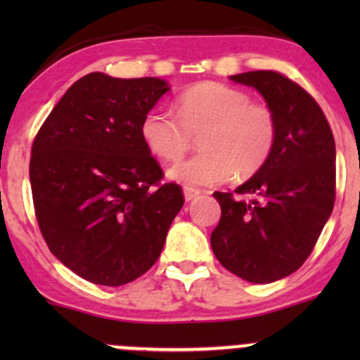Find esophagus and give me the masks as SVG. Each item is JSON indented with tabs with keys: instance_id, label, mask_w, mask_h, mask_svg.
<instances>
[{
	"instance_id": "obj_1",
	"label": "esophagus",
	"mask_w": 360,
	"mask_h": 360,
	"mask_svg": "<svg viewBox=\"0 0 360 360\" xmlns=\"http://www.w3.org/2000/svg\"><path fill=\"white\" fill-rule=\"evenodd\" d=\"M200 193L202 191L197 190V188H188V186L184 188V198H186V202L195 200V198H197Z\"/></svg>"
}]
</instances>
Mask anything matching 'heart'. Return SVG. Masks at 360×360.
I'll use <instances>...</instances> for the list:
<instances>
[{
    "label": "heart",
    "instance_id": "heart-1",
    "mask_svg": "<svg viewBox=\"0 0 360 360\" xmlns=\"http://www.w3.org/2000/svg\"><path fill=\"white\" fill-rule=\"evenodd\" d=\"M179 116L151 110L141 123V136L158 158L183 157L200 137L202 153L181 160L169 169L170 179L186 186L224 183L235 172L250 177L274 155L278 120L266 103H252L244 90L203 82L177 99Z\"/></svg>",
    "mask_w": 360,
    "mask_h": 360
}]
</instances>
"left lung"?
Returning a JSON list of instances; mask_svg holds the SVG:
<instances>
[{
    "label": "left lung",
    "instance_id": "obj_1",
    "mask_svg": "<svg viewBox=\"0 0 360 360\" xmlns=\"http://www.w3.org/2000/svg\"><path fill=\"white\" fill-rule=\"evenodd\" d=\"M254 86L278 120L266 165L235 193L216 191L219 224L210 235L217 261L254 284L294 274L317 244L336 198V146L317 101L277 71L230 76Z\"/></svg>",
    "mask_w": 360,
    "mask_h": 360
}]
</instances>
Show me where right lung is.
I'll list each match as a JSON object with an SVG mask.
<instances>
[{
  "label": "right lung",
  "mask_w": 360,
  "mask_h": 360,
  "mask_svg": "<svg viewBox=\"0 0 360 360\" xmlns=\"http://www.w3.org/2000/svg\"><path fill=\"white\" fill-rule=\"evenodd\" d=\"M169 90L158 78L90 72L72 83L34 137L32 203L50 252L99 285H123L158 259L184 203L141 136Z\"/></svg>",
  "instance_id": "1"
}]
</instances>
